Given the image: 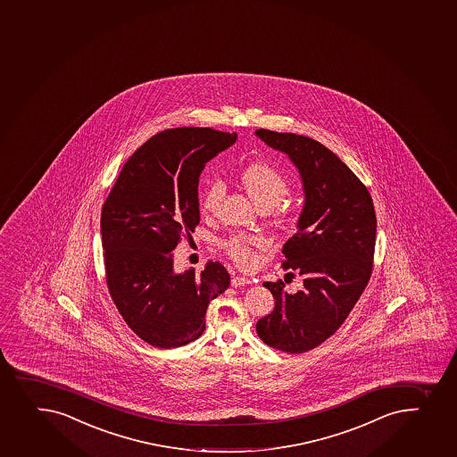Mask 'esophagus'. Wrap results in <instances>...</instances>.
<instances>
[{
	"mask_svg": "<svg viewBox=\"0 0 457 457\" xmlns=\"http://www.w3.org/2000/svg\"><path fill=\"white\" fill-rule=\"evenodd\" d=\"M250 280L247 278H241V276H234L231 280V285L234 287H245V285H249Z\"/></svg>",
	"mask_w": 457,
	"mask_h": 457,
	"instance_id": "esophagus-1",
	"label": "esophagus"
}]
</instances>
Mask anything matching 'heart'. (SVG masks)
I'll return each instance as SVG.
<instances>
[{"instance_id":"heart-1","label":"heart","mask_w":457,"mask_h":457,"mask_svg":"<svg viewBox=\"0 0 457 457\" xmlns=\"http://www.w3.org/2000/svg\"><path fill=\"white\" fill-rule=\"evenodd\" d=\"M241 184L245 192L258 205L259 210H271L282 203L291 190V181L282 170L269 162H254L245 166L240 174ZM225 196V184L214 179L207 184L201 193V212L207 216L216 214L221 199ZM221 249L241 269H252L256 264L254 250L269 247V240L265 237L237 232L220 243Z\"/></svg>"}]
</instances>
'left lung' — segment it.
<instances>
[{"mask_svg": "<svg viewBox=\"0 0 457 457\" xmlns=\"http://www.w3.org/2000/svg\"><path fill=\"white\" fill-rule=\"evenodd\" d=\"M256 135L289 155L306 193L298 229L282 249V269L303 276L304 287L287 294L282 280L264 282L276 304L258 320L256 333L271 348L307 353L335 335L366 289L377 214L366 186L320 142L267 129Z\"/></svg>", "mask_w": 457, "mask_h": 457, "instance_id": "obj_1", "label": "left lung"}]
</instances>
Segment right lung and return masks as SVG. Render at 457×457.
<instances>
[{"label": "right lung", "mask_w": 457, "mask_h": 457, "mask_svg": "<svg viewBox=\"0 0 457 457\" xmlns=\"http://www.w3.org/2000/svg\"><path fill=\"white\" fill-rule=\"evenodd\" d=\"M237 141L212 128L168 129L122 166L100 217L104 276L129 328L155 348L203 336L208 304L229 287L220 262L174 271L172 252L199 225V175Z\"/></svg>", "instance_id": "1"}]
</instances>
